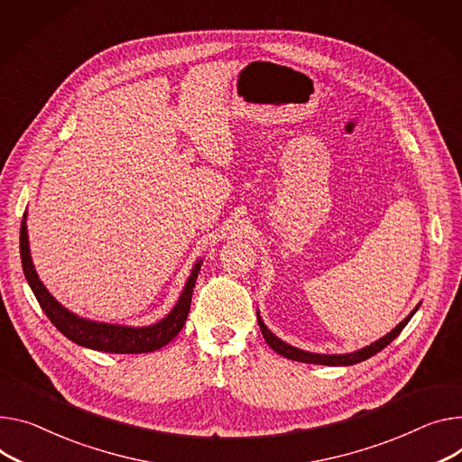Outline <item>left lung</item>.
<instances>
[{
	"label": "left lung",
	"mask_w": 462,
	"mask_h": 462,
	"mask_svg": "<svg viewBox=\"0 0 462 462\" xmlns=\"http://www.w3.org/2000/svg\"><path fill=\"white\" fill-rule=\"evenodd\" d=\"M421 305V301L409 312V316H405L403 320L390 331L386 333L384 337H381L379 340L372 342L370 346H365L357 351H351V353H312V351H305V349H300V347H294L291 344H287L285 340H281L279 337H275L268 328L266 324L263 322L261 318V312L257 310V320H259V328H261V333L264 337V340L268 342V346L277 351L279 355H282V357L287 359H292V361H298V363H309V365H324V366H351V365H357V363H363L366 359H370L372 355L379 353L383 347H386L390 342H393L402 331L403 328L409 324L411 318L414 316V312L418 310V307Z\"/></svg>",
	"instance_id": "obj_1"
}]
</instances>
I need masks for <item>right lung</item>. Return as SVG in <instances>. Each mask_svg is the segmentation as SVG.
Masks as SVG:
<instances>
[{"instance_id": "obj_1", "label": "right lung", "mask_w": 462, "mask_h": 462, "mask_svg": "<svg viewBox=\"0 0 462 462\" xmlns=\"http://www.w3.org/2000/svg\"><path fill=\"white\" fill-rule=\"evenodd\" d=\"M20 257H22V268L29 287L34 298H37V301L41 303L42 310L46 312V316L50 318V322L72 342L83 347H90L105 353H150V351L161 349L170 340H173L187 322L194 285H196L199 268L203 264L201 259L194 263L190 275L180 294V300H177L173 309L164 318H161L159 322L152 326L134 328V326H122V324H109V322H96V320H90V318H83L72 310H68L50 294V291L41 281L37 270H34V264L31 259L29 235H27V212L23 215L22 227H20Z\"/></svg>"}]
</instances>
